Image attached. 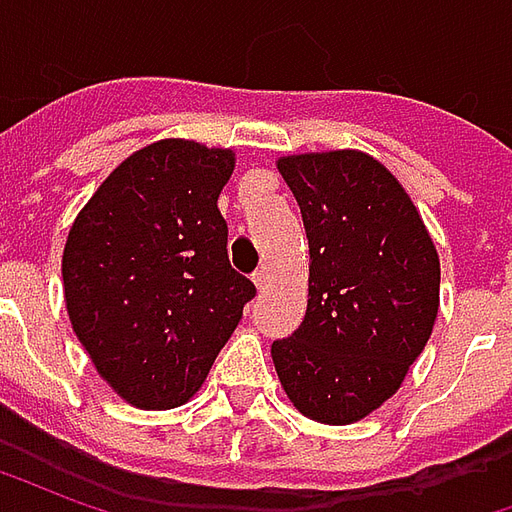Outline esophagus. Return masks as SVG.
I'll return each instance as SVG.
<instances>
[{
    "label": "esophagus",
    "instance_id": "34e87169",
    "mask_svg": "<svg viewBox=\"0 0 512 512\" xmlns=\"http://www.w3.org/2000/svg\"><path fill=\"white\" fill-rule=\"evenodd\" d=\"M252 282H255L260 293H266L268 285H271V274H268V268H257L255 274H252Z\"/></svg>",
    "mask_w": 512,
    "mask_h": 512
}]
</instances>
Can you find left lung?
Returning <instances> with one entry per match:
<instances>
[{"instance_id": "left-lung-1", "label": "left lung", "mask_w": 512, "mask_h": 512, "mask_svg": "<svg viewBox=\"0 0 512 512\" xmlns=\"http://www.w3.org/2000/svg\"><path fill=\"white\" fill-rule=\"evenodd\" d=\"M310 241V299L271 345L304 417L351 425L395 395L439 315L441 268L406 189L362 150L282 156Z\"/></svg>"}]
</instances>
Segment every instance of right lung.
Masks as SVG:
<instances>
[{
  "mask_svg": "<svg viewBox=\"0 0 512 512\" xmlns=\"http://www.w3.org/2000/svg\"><path fill=\"white\" fill-rule=\"evenodd\" d=\"M235 153L161 139L128 156L73 222L65 307L98 376L136 408L183 406L257 290L227 257L219 191Z\"/></svg>",
  "mask_w": 512,
  "mask_h": 512,
  "instance_id": "add662e5",
  "label": "right lung"
}]
</instances>
